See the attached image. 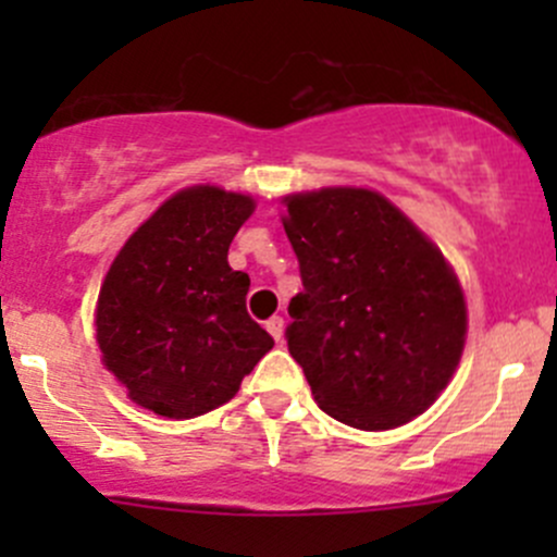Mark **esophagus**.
<instances>
[{
  "label": "esophagus",
  "mask_w": 557,
  "mask_h": 557,
  "mask_svg": "<svg viewBox=\"0 0 557 557\" xmlns=\"http://www.w3.org/2000/svg\"><path fill=\"white\" fill-rule=\"evenodd\" d=\"M283 329H285V320L280 318V314H274V318L267 320V331H269V334H272L277 342L283 339Z\"/></svg>",
  "instance_id": "esophagus-1"
}]
</instances>
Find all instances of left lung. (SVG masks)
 Listing matches in <instances>:
<instances>
[{
  "label": "left lung",
  "instance_id": "8db88e82",
  "mask_svg": "<svg viewBox=\"0 0 557 557\" xmlns=\"http://www.w3.org/2000/svg\"><path fill=\"white\" fill-rule=\"evenodd\" d=\"M285 207L305 285L285 336L318 407L361 431L423 414L466 342L450 263L377 190L320 188L285 196Z\"/></svg>",
  "mask_w": 557,
  "mask_h": 557
}]
</instances>
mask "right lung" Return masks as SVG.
<instances>
[{"instance_id": "obj_1", "label": "right lung", "mask_w": 557, "mask_h": 557, "mask_svg": "<svg viewBox=\"0 0 557 557\" xmlns=\"http://www.w3.org/2000/svg\"><path fill=\"white\" fill-rule=\"evenodd\" d=\"M245 194L194 185L166 199L112 261L97 301L104 367L139 407L174 420L232 401L274 339L247 314L250 277L228 245Z\"/></svg>"}]
</instances>
